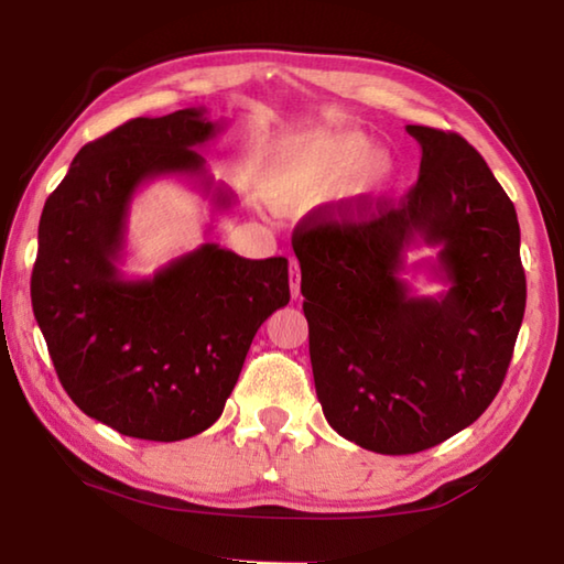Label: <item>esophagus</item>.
<instances>
[{"mask_svg": "<svg viewBox=\"0 0 564 564\" xmlns=\"http://www.w3.org/2000/svg\"><path fill=\"white\" fill-rule=\"evenodd\" d=\"M289 281H291V295H293V299H299V295H301V269H299V261H295V259H291Z\"/></svg>", "mask_w": 564, "mask_h": 564, "instance_id": "obj_1", "label": "esophagus"}]
</instances>
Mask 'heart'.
<instances>
[{"label": "heart", "instance_id": "b5f03b06", "mask_svg": "<svg viewBox=\"0 0 564 564\" xmlns=\"http://www.w3.org/2000/svg\"><path fill=\"white\" fill-rule=\"evenodd\" d=\"M398 161L362 131L301 133L275 144L265 159V186L275 198L323 196L348 181L352 196H378L395 186Z\"/></svg>", "mask_w": 564, "mask_h": 564}]
</instances>
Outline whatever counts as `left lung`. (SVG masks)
Here are the masks:
<instances>
[{
    "label": "left lung",
    "instance_id": "8db88e82",
    "mask_svg": "<svg viewBox=\"0 0 564 564\" xmlns=\"http://www.w3.org/2000/svg\"><path fill=\"white\" fill-rule=\"evenodd\" d=\"M405 131L423 156L398 206L318 212L293 238L323 415L380 455L427 451L485 413L528 299L518 214L485 159L460 133ZM417 242L438 248L425 265L447 292L415 296L399 275Z\"/></svg>",
    "mask_w": 564,
    "mask_h": 564
}]
</instances>
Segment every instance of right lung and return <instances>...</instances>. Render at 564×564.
Instances as JSON below:
<instances>
[{
    "mask_svg": "<svg viewBox=\"0 0 564 564\" xmlns=\"http://www.w3.org/2000/svg\"><path fill=\"white\" fill-rule=\"evenodd\" d=\"M218 131L206 109L121 123L74 156L40 218L32 308L56 376L76 408L139 441L212 427L256 330L291 301L283 256L251 261L218 243L149 279L119 269L131 202L149 181L188 178L216 212L231 208L198 151Z\"/></svg>",
    "mask_w": 564,
    "mask_h": 564,
    "instance_id": "right-lung-1",
    "label": "right lung"
}]
</instances>
